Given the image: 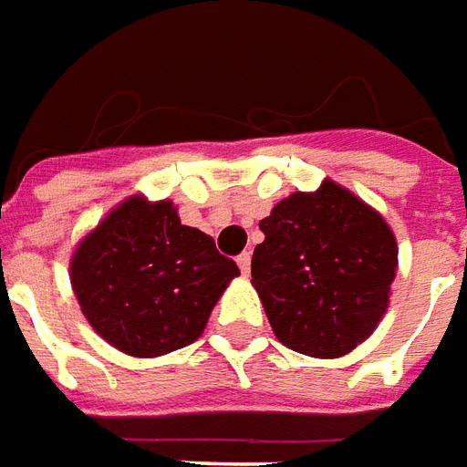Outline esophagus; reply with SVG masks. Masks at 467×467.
Instances as JSON below:
<instances>
[{
	"label": "esophagus",
	"mask_w": 467,
	"mask_h": 467,
	"mask_svg": "<svg viewBox=\"0 0 467 467\" xmlns=\"http://www.w3.org/2000/svg\"><path fill=\"white\" fill-rule=\"evenodd\" d=\"M236 264H239V269L244 276H249V271H251V254L246 251V254H241L239 259H236Z\"/></svg>",
	"instance_id": "34e87169"
}]
</instances>
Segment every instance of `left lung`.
I'll return each instance as SVG.
<instances>
[{"label":"left lung","mask_w":467,"mask_h":467,"mask_svg":"<svg viewBox=\"0 0 467 467\" xmlns=\"http://www.w3.org/2000/svg\"><path fill=\"white\" fill-rule=\"evenodd\" d=\"M251 284L281 345L337 359L382 322L398 276V239L385 216L324 178L261 218Z\"/></svg>","instance_id":"left-lung-1"}]
</instances>
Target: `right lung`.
I'll return each mask as SVG.
<instances>
[{"label":"right lung","mask_w":467,"mask_h":467,"mask_svg":"<svg viewBox=\"0 0 467 467\" xmlns=\"http://www.w3.org/2000/svg\"><path fill=\"white\" fill-rule=\"evenodd\" d=\"M239 266L183 226L173 201L128 196L69 259L85 319L122 355L161 357L196 342Z\"/></svg>","instance_id":"right-lung-1"}]
</instances>
